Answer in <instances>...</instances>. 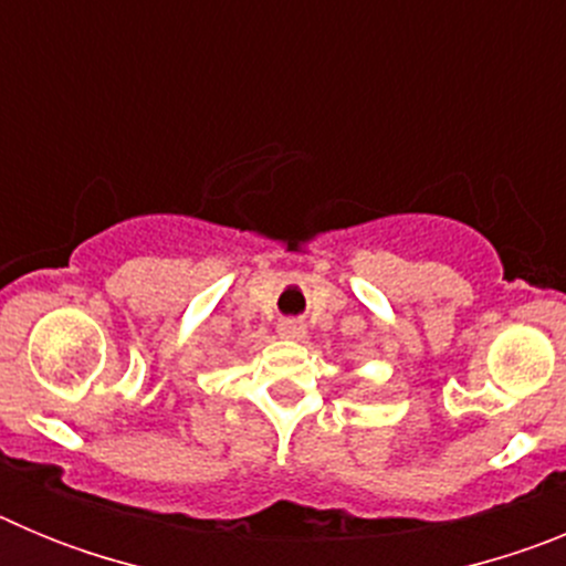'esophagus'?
I'll return each mask as SVG.
<instances>
[{
  "instance_id": "obj_1",
  "label": "esophagus",
  "mask_w": 566,
  "mask_h": 566,
  "mask_svg": "<svg viewBox=\"0 0 566 566\" xmlns=\"http://www.w3.org/2000/svg\"><path fill=\"white\" fill-rule=\"evenodd\" d=\"M277 332H280V337L300 339V337H303V334H306V326H303L300 319L289 317V319H280V323H277Z\"/></svg>"
}]
</instances>
